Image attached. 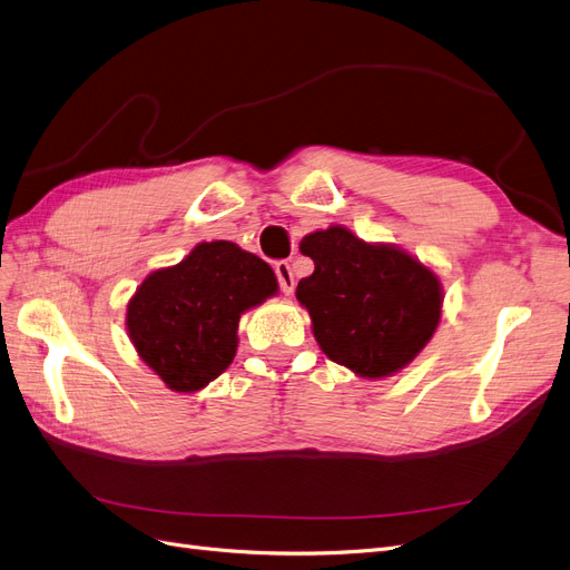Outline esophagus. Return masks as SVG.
<instances>
[{"mask_svg":"<svg viewBox=\"0 0 570 570\" xmlns=\"http://www.w3.org/2000/svg\"><path fill=\"white\" fill-rule=\"evenodd\" d=\"M274 274H277V282H279V291L284 296L293 293V286H296V279H293V269L286 261H277L274 263Z\"/></svg>","mask_w":570,"mask_h":570,"instance_id":"obj_1","label":"esophagus"}]
</instances>
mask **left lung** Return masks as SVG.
Wrapping results in <instances>:
<instances>
[{
    "label": "left lung",
    "mask_w": 570,
    "mask_h": 570,
    "mask_svg": "<svg viewBox=\"0 0 570 570\" xmlns=\"http://www.w3.org/2000/svg\"><path fill=\"white\" fill-rule=\"evenodd\" d=\"M314 272L298 282L312 331L328 360L364 377L404 368L439 324L436 274L392 246L328 227L301 242Z\"/></svg>",
    "instance_id": "obj_1"
}]
</instances>
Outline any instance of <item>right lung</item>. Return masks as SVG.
<instances>
[{
    "label": "right lung",
    "instance_id": "1",
    "mask_svg": "<svg viewBox=\"0 0 570 570\" xmlns=\"http://www.w3.org/2000/svg\"><path fill=\"white\" fill-rule=\"evenodd\" d=\"M277 293L272 267L232 242H204L153 272L126 312L129 335L161 381L197 392L232 364L242 312Z\"/></svg>",
    "mask_w": 570,
    "mask_h": 570
}]
</instances>
